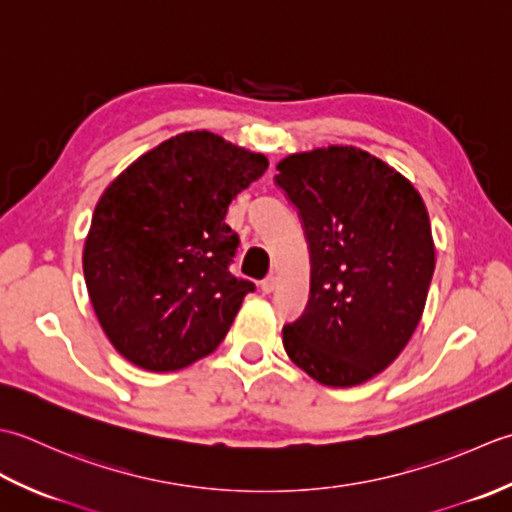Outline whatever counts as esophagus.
<instances>
[{"instance_id":"1","label":"esophagus","mask_w":512,"mask_h":512,"mask_svg":"<svg viewBox=\"0 0 512 512\" xmlns=\"http://www.w3.org/2000/svg\"><path fill=\"white\" fill-rule=\"evenodd\" d=\"M276 287H278V276L276 274L267 276L263 283H260V291H263V294H271V291H274Z\"/></svg>"}]
</instances>
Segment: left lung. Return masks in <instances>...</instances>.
<instances>
[{
  "instance_id": "left-lung-1",
  "label": "left lung",
  "mask_w": 512,
  "mask_h": 512,
  "mask_svg": "<svg viewBox=\"0 0 512 512\" xmlns=\"http://www.w3.org/2000/svg\"><path fill=\"white\" fill-rule=\"evenodd\" d=\"M276 170L311 258L309 302L283 329L285 351L325 387H356L400 356L422 318L429 212L409 179L353 145L289 154Z\"/></svg>"
}]
</instances>
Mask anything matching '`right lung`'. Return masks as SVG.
Instances as JSON below:
<instances>
[{"mask_svg":"<svg viewBox=\"0 0 512 512\" xmlns=\"http://www.w3.org/2000/svg\"><path fill=\"white\" fill-rule=\"evenodd\" d=\"M267 156L207 130L183 132L128 165L83 245L92 309L112 347L145 371H176L218 347L254 283L229 274L227 207Z\"/></svg>","mask_w":512,"mask_h":512,"instance_id":"add662e5","label":"right lung"}]
</instances>
